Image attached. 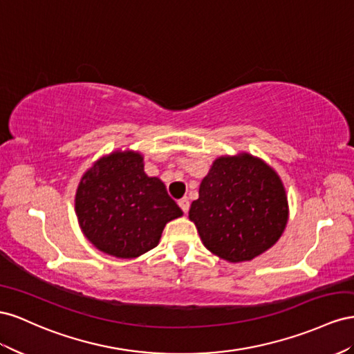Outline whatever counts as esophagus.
<instances>
[{
    "label": "esophagus",
    "instance_id": "esophagus-1",
    "mask_svg": "<svg viewBox=\"0 0 354 354\" xmlns=\"http://www.w3.org/2000/svg\"><path fill=\"white\" fill-rule=\"evenodd\" d=\"M178 205H179V207L183 209V212L184 214H187L188 212V209H189V200L187 198V197H184V198H180L179 201H178Z\"/></svg>",
    "mask_w": 354,
    "mask_h": 354
}]
</instances>
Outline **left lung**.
<instances>
[{"mask_svg": "<svg viewBox=\"0 0 354 354\" xmlns=\"http://www.w3.org/2000/svg\"><path fill=\"white\" fill-rule=\"evenodd\" d=\"M288 215L279 175L246 153L216 158L189 207L203 245L230 262L250 261L270 249L283 233Z\"/></svg>", "mask_w": 354, "mask_h": 354, "instance_id": "left-lung-1", "label": "left lung"}]
</instances>
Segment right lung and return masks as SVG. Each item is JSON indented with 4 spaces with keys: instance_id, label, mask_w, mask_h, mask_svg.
I'll list each match as a JSON object with an SVG mask.
<instances>
[{
    "instance_id": "1",
    "label": "right lung",
    "mask_w": 354,
    "mask_h": 354,
    "mask_svg": "<svg viewBox=\"0 0 354 354\" xmlns=\"http://www.w3.org/2000/svg\"><path fill=\"white\" fill-rule=\"evenodd\" d=\"M75 214L95 248L136 258L156 248L169 221L183 216L165 184L144 171V157L115 151L97 160L80 180Z\"/></svg>"
}]
</instances>
